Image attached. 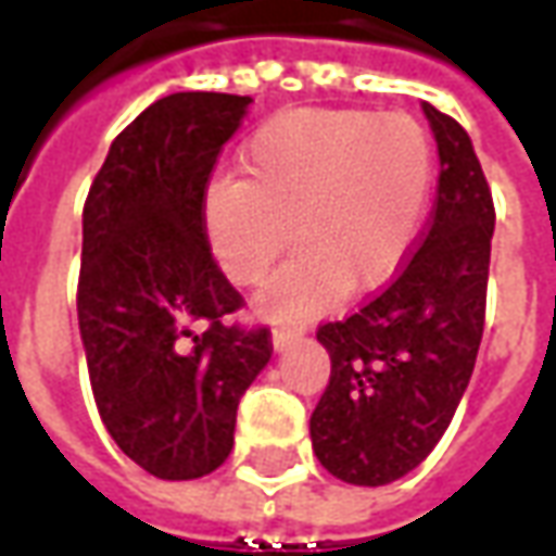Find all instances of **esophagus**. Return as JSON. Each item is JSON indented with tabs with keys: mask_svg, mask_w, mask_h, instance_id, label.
<instances>
[{
	"mask_svg": "<svg viewBox=\"0 0 556 556\" xmlns=\"http://www.w3.org/2000/svg\"><path fill=\"white\" fill-rule=\"evenodd\" d=\"M298 337H301V330H291V327H277V330H274V337H270V342H274V351H286Z\"/></svg>",
	"mask_w": 556,
	"mask_h": 556,
	"instance_id": "34e87169",
	"label": "esophagus"
}]
</instances>
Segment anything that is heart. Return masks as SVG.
<instances>
[{
  "mask_svg": "<svg viewBox=\"0 0 556 556\" xmlns=\"http://www.w3.org/2000/svg\"><path fill=\"white\" fill-rule=\"evenodd\" d=\"M241 181L205 193L207 243L235 286H255L291 241V255L255 298L267 318H309L349 289L369 294L396 277L429 207L434 151L405 113L289 110L241 148Z\"/></svg>",
  "mask_w": 556,
  "mask_h": 556,
  "instance_id": "obj_1",
  "label": "heart"
}]
</instances>
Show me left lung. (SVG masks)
I'll list each match as a JSON object with an SVG mask.
<instances>
[{"label": "left lung", "instance_id": "left-lung-1", "mask_svg": "<svg viewBox=\"0 0 556 556\" xmlns=\"http://www.w3.org/2000/svg\"><path fill=\"white\" fill-rule=\"evenodd\" d=\"M441 178L410 262L345 321L318 327L330 384L309 434L318 462L351 485L396 482L434 450L473 375L485 325L494 202L473 142L422 103Z\"/></svg>", "mask_w": 556, "mask_h": 556}]
</instances>
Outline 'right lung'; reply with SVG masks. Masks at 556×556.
Listing matches in <instances>:
<instances>
[{"label": "right lung", "mask_w": 556, "mask_h": 556, "mask_svg": "<svg viewBox=\"0 0 556 556\" xmlns=\"http://www.w3.org/2000/svg\"><path fill=\"white\" fill-rule=\"evenodd\" d=\"M250 98L175 91L115 137L83 207L79 337L118 450L157 479H199L235 443L238 402L270 361L267 327L223 318L241 294L211 255L205 187Z\"/></svg>", "instance_id": "obj_1"}]
</instances>
